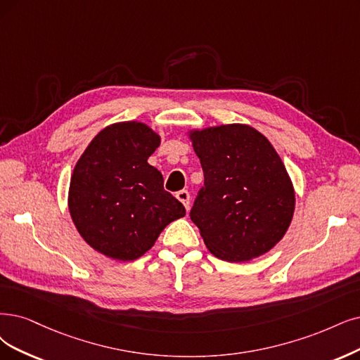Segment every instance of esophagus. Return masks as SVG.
Wrapping results in <instances>:
<instances>
[{"mask_svg":"<svg viewBox=\"0 0 360 360\" xmlns=\"http://www.w3.org/2000/svg\"><path fill=\"white\" fill-rule=\"evenodd\" d=\"M176 198L185 206V209H190V193L187 190H182L176 193Z\"/></svg>","mask_w":360,"mask_h":360,"instance_id":"34e87169","label":"esophagus"}]
</instances>
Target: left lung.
<instances>
[{"mask_svg": "<svg viewBox=\"0 0 360 360\" xmlns=\"http://www.w3.org/2000/svg\"><path fill=\"white\" fill-rule=\"evenodd\" d=\"M205 187L190 212L217 258L245 262L267 254L288 231L295 191L270 141L248 124L191 130Z\"/></svg>", "mask_w": 360, "mask_h": 360, "instance_id": "1", "label": "left lung"}]
</instances>
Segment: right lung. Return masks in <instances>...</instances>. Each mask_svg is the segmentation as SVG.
<instances>
[{"label":"right lung","instance_id":"1","mask_svg":"<svg viewBox=\"0 0 360 360\" xmlns=\"http://www.w3.org/2000/svg\"><path fill=\"white\" fill-rule=\"evenodd\" d=\"M160 136L143 123L102 129L77 162L68 193L75 229L99 254L133 261L148 252L185 207L165 191L163 176L148 163Z\"/></svg>","mask_w":360,"mask_h":360}]
</instances>
